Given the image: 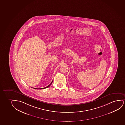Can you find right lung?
<instances>
[{
	"label": "right lung",
	"mask_w": 125,
	"mask_h": 125,
	"mask_svg": "<svg viewBox=\"0 0 125 125\" xmlns=\"http://www.w3.org/2000/svg\"><path fill=\"white\" fill-rule=\"evenodd\" d=\"M52 82H53V81H52V82H51V83L48 86H47V87H44V88H35V89H45L46 88H48V87H49L51 85V84H52Z\"/></svg>",
	"instance_id": "obj_1"
}]
</instances>
